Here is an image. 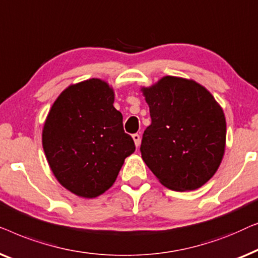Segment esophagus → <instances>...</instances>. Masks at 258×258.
<instances>
[{"mask_svg": "<svg viewBox=\"0 0 258 258\" xmlns=\"http://www.w3.org/2000/svg\"><path fill=\"white\" fill-rule=\"evenodd\" d=\"M132 138H133V140H134V144H136V146L139 147V145H140V136H139V134H138V133L133 134Z\"/></svg>", "mask_w": 258, "mask_h": 258, "instance_id": "esophagus-1", "label": "esophagus"}]
</instances>
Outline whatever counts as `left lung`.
Instances as JSON below:
<instances>
[{
    "instance_id": "obj_1",
    "label": "left lung",
    "mask_w": 258,
    "mask_h": 258,
    "mask_svg": "<svg viewBox=\"0 0 258 258\" xmlns=\"http://www.w3.org/2000/svg\"><path fill=\"white\" fill-rule=\"evenodd\" d=\"M141 91L152 119L140 146L145 164L169 189H198L222 161L227 132L222 108L202 85L173 76Z\"/></svg>"
}]
</instances>
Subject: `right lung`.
Masks as SVG:
<instances>
[{
	"mask_svg": "<svg viewBox=\"0 0 258 258\" xmlns=\"http://www.w3.org/2000/svg\"><path fill=\"white\" fill-rule=\"evenodd\" d=\"M113 101L107 83L92 78L65 89L46 117L42 134L46 160L58 182L78 197L106 191L136 151Z\"/></svg>",
	"mask_w": 258,
	"mask_h": 258,
	"instance_id": "1",
	"label": "right lung"
}]
</instances>
